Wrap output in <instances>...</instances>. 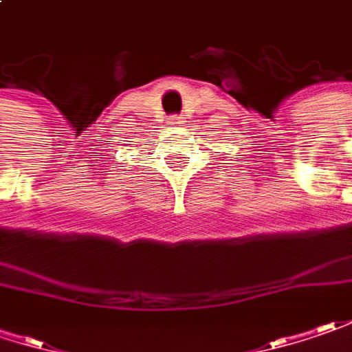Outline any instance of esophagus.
I'll use <instances>...</instances> for the list:
<instances>
[{
	"label": "esophagus",
	"instance_id": "esophagus-1",
	"mask_svg": "<svg viewBox=\"0 0 352 352\" xmlns=\"http://www.w3.org/2000/svg\"><path fill=\"white\" fill-rule=\"evenodd\" d=\"M179 122H181L179 116H171V118H169V124H179Z\"/></svg>",
	"mask_w": 352,
	"mask_h": 352
}]
</instances>
